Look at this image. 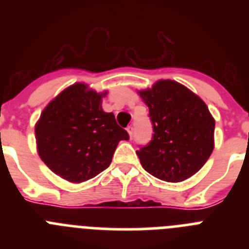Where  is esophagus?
Instances as JSON below:
<instances>
[{
	"label": "esophagus",
	"mask_w": 249,
	"mask_h": 249,
	"mask_svg": "<svg viewBox=\"0 0 249 249\" xmlns=\"http://www.w3.org/2000/svg\"><path fill=\"white\" fill-rule=\"evenodd\" d=\"M127 132H128L129 138L133 137V127H132V126H128V127H127Z\"/></svg>",
	"instance_id": "34e87169"
}]
</instances>
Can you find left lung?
Listing matches in <instances>:
<instances>
[{
  "mask_svg": "<svg viewBox=\"0 0 249 249\" xmlns=\"http://www.w3.org/2000/svg\"><path fill=\"white\" fill-rule=\"evenodd\" d=\"M138 94L148 106L153 138L137 151L147 172L182 182L203 167L214 148V118L201 97L172 80H160Z\"/></svg>",
  "mask_w": 249,
  "mask_h": 249,
  "instance_id": "1",
  "label": "left lung"
}]
</instances>
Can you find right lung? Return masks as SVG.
Wrapping results in <instances>:
<instances>
[{
  "mask_svg": "<svg viewBox=\"0 0 249 249\" xmlns=\"http://www.w3.org/2000/svg\"><path fill=\"white\" fill-rule=\"evenodd\" d=\"M106 94L86 83H73L46 106L36 122L39 158L71 183H82L105 171L120 141L129 138L114 114L102 109Z\"/></svg>",
  "mask_w": 249,
  "mask_h": 249,
  "instance_id": "add662e5",
  "label": "right lung"
}]
</instances>
